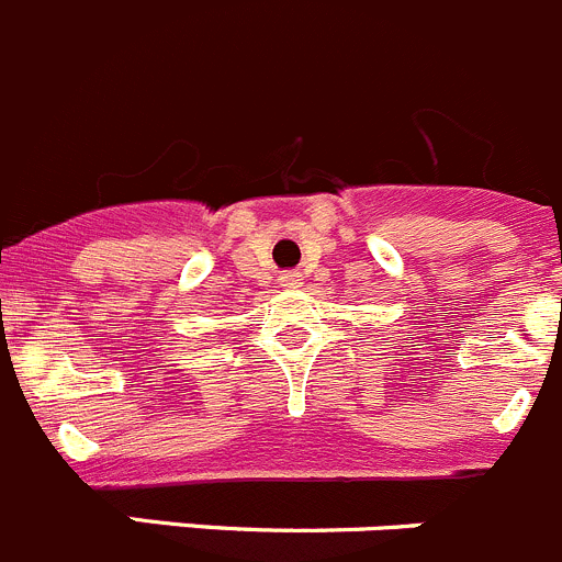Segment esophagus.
<instances>
[{
  "instance_id": "obj_1",
  "label": "esophagus",
  "mask_w": 562,
  "mask_h": 562,
  "mask_svg": "<svg viewBox=\"0 0 562 562\" xmlns=\"http://www.w3.org/2000/svg\"><path fill=\"white\" fill-rule=\"evenodd\" d=\"M278 281H281V286H301V272L295 270H284L281 276H278Z\"/></svg>"
}]
</instances>
